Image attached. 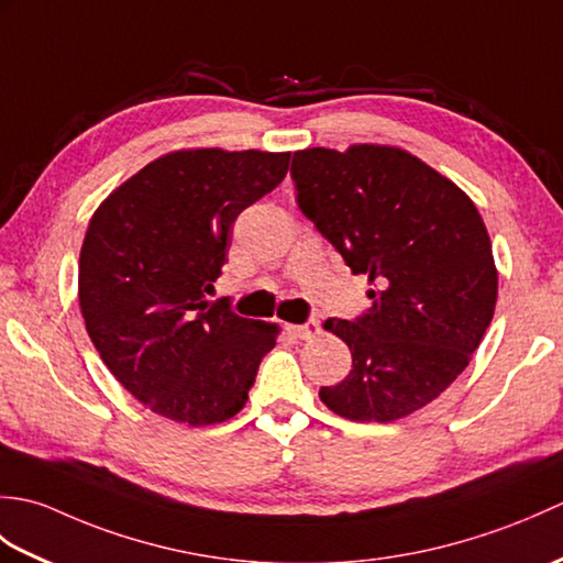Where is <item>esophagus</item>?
Instances as JSON below:
<instances>
[{"label":"esophagus","instance_id":"obj_1","mask_svg":"<svg viewBox=\"0 0 563 563\" xmlns=\"http://www.w3.org/2000/svg\"><path fill=\"white\" fill-rule=\"evenodd\" d=\"M288 329H290V333H295V336L302 339V341H309V339L319 336V331H321L317 319H307L305 324H295V327H288Z\"/></svg>","mask_w":563,"mask_h":563}]
</instances>
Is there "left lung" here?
Masks as SVG:
<instances>
[{
    "label": "left lung",
    "instance_id": "1",
    "mask_svg": "<svg viewBox=\"0 0 563 563\" xmlns=\"http://www.w3.org/2000/svg\"><path fill=\"white\" fill-rule=\"evenodd\" d=\"M297 206L373 302L327 319L353 367L319 399L357 423H389L440 397L479 349L494 319L492 239L466 194L413 154L353 145L292 154Z\"/></svg>",
    "mask_w": 563,
    "mask_h": 563
}]
</instances>
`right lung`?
I'll return each instance as SVG.
<instances>
[{"instance_id":"obj_1","label":"right lung","mask_w":563,"mask_h":563,"mask_svg":"<svg viewBox=\"0 0 563 563\" xmlns=\"http://www.w3.org/2000/svg\"><path fill=\"white\" fill-rule=\"evenodd\" d=\"M288 164L290 152H172L93 212L79 254L84 324L113 377L154 413L212 426L244 409L278 327L208 295L239 212Z\"/></svg>"}]
</instances>
